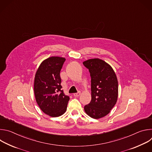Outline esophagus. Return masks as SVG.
I'll list each match as a JSON object with an SVG mask.
<instances>
[{
	"instance_id": "obj_1",
	"label": "esophagus",
	"mask_w": 152,
	"mask_h": 152,
	"mask_svg": "<svg viewBox=\"0 0 152 152\" xmlns=\"http://www.w3.org/2000/svg\"><path fill=\"white\" fill-rule=\"evenodd\" d=\"M80 92H78V93H74L73 96L75 97H78V96H80Z\"/></svg>"
}]
</instances>
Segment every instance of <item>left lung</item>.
<instances>
[{
  "mask_svg": "<svg viewBox=\"0 0 152 152\" xmlns=\"http://www.w3.org/2000/svg\"><path fill=\"white\" fill-rule=\"evenodd\" d=\"M83 64L91 78V100L84 110L91 118L99 119L109 114L117 101V78L110 65L100 59H90Z\"/></svg>",
  "mask_w": 152,
  "mask_h": 152,
  "instance_id": "obj_1",
  "label": "left lung"
}]
</instances>
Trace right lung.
<instances>
[{
    "label": "right lung",
    "mask_w": 152,
    "mask_h": 152,
    "mask_svg": "<svg viewBox=\"0 0 152 152\" xmlns=\"http://www.w3.org/2000/svg\"><path fill=\"white\" fill-rule=\"evenodd\" d=\"M65 61L64 58L59 56L48 58L41 63L35 76L36 102L43 113L52 117L66 112L70 100L61 85L60 71Z\"/></svg>",
    "instance_id": "1"
}]
</instances>
